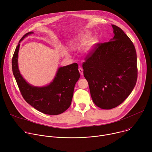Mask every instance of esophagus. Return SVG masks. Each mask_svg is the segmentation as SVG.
<instances>
[{"label":"esophagus","instance_id":"34e87169","mask_svg":"<svg viewBox=\"0 0 152 152\" xmlns=\"http://www.w3.org/2000/svg\"><path fill=\"white\" fill-rule=\"evenodd\" d=\"M79 73H80V74L81 75H83V69L79 68Z\"/></svg>","mask_w":152,"mask_h":152}]
</instances>
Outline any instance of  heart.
Masks as SVG:
<instances>
[{
  "mask_svg": "<svg viewBox=\"0 0 152 152\" xmlns=\"http://www.w3.org/2000/svg\"><path fill=\"white\" fill-rule=\"evenodd\" d=\"M97 42V39L96 38H91V35L90 34H85L81 35L77 39L74 41L72 46L75 48H82L86 44L85 52L87 53L91 50Z\"/></svg>",
  "mask_w": 152,
  "mask_h": 152,
  "instance_id": "b5f03b06",
  "label": "heart"
}]
</instances>
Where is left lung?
Wrapping results in <instances>:
<instances>
[{"label": "left lung", "instance_id": "obj_1", "mask_svg": "<svg viewBox=\"0 0 152 152\" xmlns=\"http://www.w3.org/2000/svg\"><path fill=\"white\" fill-rule=\"evenodd\" d=\"M112 26L113 38L96 44L82 64L93 101L104 110L122 103L134 88L138 76L137 53L132 41L121 28Z\"/></svg>", "mask_w": 152, "mask_h": 152}]
</instances>
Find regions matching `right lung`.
Returning <instances> with one entry per match:
<instances>
[{
  "mask_svg": "<svg viewBox=\"0 0 152 152\" xmlns=\"http://www.w3.org/2000/svg\"><path fill=\"white\" fill-rule=\"evenodd\" d=\"M30 32L20 39L12 59V73L20 91L25 101L38 111L48 115H58L70 107L75 85L80 77L78 65L73 63L59 67L56 76L50 84L37 87L29 84L21 75L18 67V52L20 42Z\"/></svg>",
  "mask_w": 152,
  "mask_h": 152,
  "instance_id": "add662e5",
  "label": "right lung"
}]
</instances>
